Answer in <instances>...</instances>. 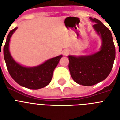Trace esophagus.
Returning <instances> with one entry per match:
<instances>
[{
    "mask_svg": "<svg viewBox=\"0 0 120 120\" xmlns=\"http://www.w3.org/2000/svg\"><path fill=\"white\" fill-rule=\"evenodd\" d=\"M69 53H70V50H66L64 52V55L67 56V55H68L69 54Z\"/></svg>",
    "mask_w": 120,
    "mask_h": 120,
    "instance_id": "1",
    "label": "esophagus"
}]
</instances>
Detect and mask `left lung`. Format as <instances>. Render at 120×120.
<instances>
[{"label": "left lung", "mask_w": 120, "mask_h": 120, "mask_svg": "<svg viewBox=\"0 0 120 120\" xmlns=\"http://www.w3.org/2000/svg\"><path fill=\"white\" fill-rule=\"evenodd\" d=\"M90 19L95 22L93 28L102 39L100 50L88 56H68L71 77L76 83L84 86L94 85L104 80L112 71L115 58V47L110 30L96 18Z\"/></svg>", "instance_id": "8db88e82"}]
</instances>
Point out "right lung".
Returning <instances> with one entry per match:
<instances>
[{
    "label": "right lung",
    "instance_id": "obj_1",
    "mask_svg": "<svg viewBox=\"0 0 120 120\" xmlns=\"http://www.w3.org/2000/svg\"><path fill=\"white\" fill-rule=\"evenodd\" d=\"M17 29V27L10 30L4 47V57L8 73L19 85L23 87L33 90L45 87L50 83L53 70L58 65L62 55L49 59L35 67H22L14 61L8 49L10 37Z\"/></svg>",
    "mask_w": 120,
    "mask_h": 120
}]
</instances>
